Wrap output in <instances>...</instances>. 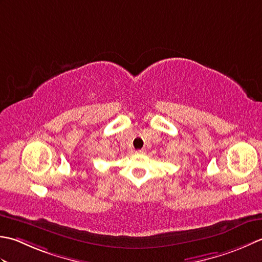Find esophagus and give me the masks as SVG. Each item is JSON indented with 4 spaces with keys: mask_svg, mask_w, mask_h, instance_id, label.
I'll list each match as a JSON object with an SVG mask.
<instances>
[{
    "mask_svg": "<svg viewBox=\"0 0 262 262\" xmlns=\"http://www.w3.org/2000/svg\"><path fill=\"white\" fill-rule=\"evenodd\" d=\"M143 154H145V150H143V149H140V150L135 151V155H143Z\"/></svg>",
    "mask_w": 262,
    "mask_h": 262,
    "instance_id": "obj_1",
    "label": "esophagus"
}]
</instances>
